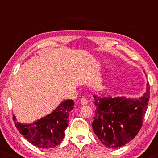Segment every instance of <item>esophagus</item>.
Instances as JSON below:
<instances>
[{
	"label": "esophagus",
	"mask_w": 158,
	"mask_h": 158,
	"mask_svg": "<svg viewBox=\"0 0 158 158\" xmlns=\"http://www.w3.org/2000/svg\"><path fill=\"white\" fill-rule=\"evenodd\" d=\"M88 99L85 98V97H83V98H82V99L81 100V103L82 105H86L88 103Z\"/></svg>",
	"instance_id": "obj_1"
}]
</instances>
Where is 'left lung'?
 Returning a JSON list of instances; mask_svg holds the SVG:
<instances>
[{
	"instance_id": "obj_1",
	"label": "left lung",
	"mask_w": 158,
	"mask_h": 158,
	"mask_svg": "<svg viewBox=\"0 0 158 158\" xmlns=\"http://www.w3.org/2000/svg\"><path fill=\"white\" fill-rule=\"evenodd\" d=\"M150 85L139 98L98 97L94 95L96 109L92 123L94 133L106 147L120 148L135 137L143 124L150 100Z\"/></svg>"
}]
</instances>
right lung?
<instances>
[{"mask_svg":"<svg viewBox=\"0 0 158 158\" xmlns=\"http://www.w3.org/2000/svg\"><path fill=\"white\" fill-rule=\"evenodd\" d=\"M74 106L73 100L64 101L49 115L33 124H21L13 116L15 126L28 142L42 149L55 148L64 137L68 116Z\"/></svg>","mask_w":158,"mask_h":158,"instance_id":"obj_1","label":"right lung"}]
</instances>
